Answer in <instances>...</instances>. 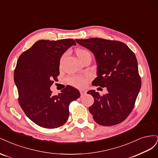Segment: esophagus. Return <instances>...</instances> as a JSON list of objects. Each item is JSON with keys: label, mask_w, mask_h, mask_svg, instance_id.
Returning <instances> with one entry per match:
<instances>
[{"label": "esophagus", "mask_w": 158, "mask_h": 158, "mask_svg": "<svg viewBox=\"0 0 158 158\" xmlns=\"http://www.w3.org/2000/svg\"><path fill=\"white\" fill-rule=\"evenodd\" d=\"M80 94H81V95H85V94H86V92H85V90H84V89H81L80 91Z\"/></svg>", "instance_id": "34e87169"}]
</instances>
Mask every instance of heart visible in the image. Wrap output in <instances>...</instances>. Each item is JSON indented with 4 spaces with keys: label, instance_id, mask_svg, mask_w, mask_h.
Here are the masks:
<instances>
[{
    "label": "heart",
    "instance_id": "b5f03b06",
    "mask_svg": "<svg viewBox=\"0 0 158 158\" xmlns=\"http://www.w3.org/2000/svg\"><path fill=\"white\" fill-rule=\"evenodd\" d=\"M76 53L80 60L86 58V57H91L90 52L88 50L82 48L76 49ZM69 81L70 84L74 85L76 87H83L86 84V81H85V78L81 77V76H73V77L70 78Z\"/></svg>",
    "mask_w": 158,
    "mask_h": 158
}]
</instances>
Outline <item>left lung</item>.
Returning a JSON list of instances; mask_svg holds the SVG:
<instances>
[{
	"label": "left lung",
	"instance_id": "8db88e82",
	"mask_svg": "<svg viewBox=\"0 0 158 158\" xmlns=\"http://www.w3.org/2000/svg\"><path fill=\"white\" fill-rule=\"evenodd\" d=\"M76 41L92 51L96 60L98 77L92 85L106 87L108 92L101 96L95 90L88 91L94 99L89 111L100 125H117L132 111L141 88L136 56L121 41L101 38Z\"/></svg>",
	"mask_w": 158,
	"mask_h": 158
}]
</instances>
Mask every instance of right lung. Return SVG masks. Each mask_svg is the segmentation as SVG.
I'll return each mask as SVG.
<instances>
[{
	"label": "right lung",
	"mask_w": 158,
	"mask_h": 158,
	"mask_svg": "<svg viewBox=\"0 0 158 158\" xmlns=\"http://www.w3.org/2000/svg\"><path fill=\"white\" fill-rule=\"evenodd\" d=\"M76 45L71 39L40 40L19 56L14 73L18 102L27 117L40 127L63 125L69 118L70 103L80 96L70 85L58 95H52L50 89L59 75L60 57Z\"/></svg>",
	"instance_id": "1"
}]
</instances>
